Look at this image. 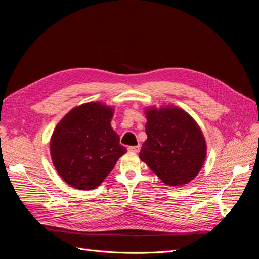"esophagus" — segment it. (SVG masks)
Returning <instances> with one entry per match:
<instances>
[{"mask_svg": "<svg viewBox=\"0 0 259 259\" xmlns=\"http://www.w3.org/2000/svg\"><path fill=\"white\" fill-rule=\"evenodd\" d=\"M139 149H140V146H131V147H128L127 150L133 153H137L139 151Z\"/></svg>", "mask_w": 259, "mask_h": 259, "instance_id": "1", "label": "esophagus"}]
</instances>
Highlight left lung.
I'll use <instances>...</instances> for the list:
<instances>
[{"mask_svg": "<svg viewBox=\"0 0 259 259\" xmlns=\"http://www.w3.org/2000/svg\"><path fill=\"white\" fill-rule=\"evenodd\" d=\"M146 142L139 158L170 187L190 183L206 159L205 137L193 117L174 105L145 108Z\"/></svg>", "mask_w": 259, "mask_h": 259, "instance_id": "1", "label": "left lung"}]
</instances>
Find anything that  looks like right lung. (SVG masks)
<instances>
[{
    "label": "right lung",
    "mask_w": 259,
    "mask_h": 259,
    "mask_svg": "<svg viewBox=\"0 0 259 259\" xmlns=\"http://www.w3.org/2000/svg\"><path fill=\"white\" fill-rule=\"evenodd\" d=\"M114 108L90 101L71 109L55 127L50 151L55 169L72 188L92 190L126 153L111 126Z\"/></svg>",
    "instance_id": "add662e5"
}]
</instances>
